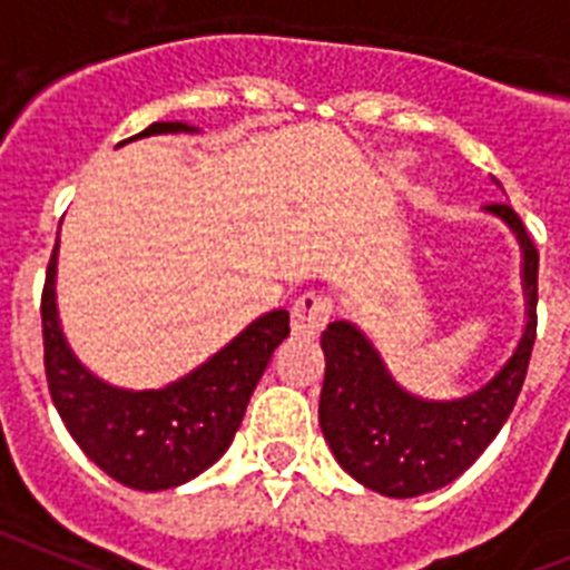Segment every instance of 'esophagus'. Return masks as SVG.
<instances>
[{
    "mask_svg": "<svg viewBox=\"0 0 570 570\" xmlns=\"http://www.w3.org/2000/svg\"><path fill=\"white\" fill-rule=\"evenodd\" d=\"M330 315H333L330 298L315 295V292H306L292 306V333L298 335V338H315L330 324Z\"/></svg>",
    "mask_w": 570,
    "mask_h": 570,
    "instance_id": "1",
    "label": "esophagus"
}]
</instances>
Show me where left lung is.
<instances>
[{
	"mask_svg": "<svg viewBox=\"0 0 570 570\" xmlns=\"http://www.w3.org/2000/svg\"><path fill=\"white\" fill-rule=\"evenodd\" d=\"M488 212L511 226L522 249L524 330L511 358L484 387L453 402L419 399L390 375L373 341L355 324L333 321L321 335L326 358L321 433L341 468L381 497L413 499L462 476L497 439L522 393L537 341L539 252L508 203H491Z\"/></svg>",
	"mask_w": 570,
	"mask_h": 570,
	"instance_id": "left-lung-1",
	"label": "left lung"
}]
</instances>
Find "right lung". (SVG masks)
I'll use <instances>...</instances> for the list:
<instances>
[{"mask_svg":"<svg viewBox=\"0 0 570 570\" xmlns=\"http://www.w3.org/2000/svg\"><path fill=\"white\" fill-rule=\"evenodd\" d=\"M177 131L197 128L186 122H151L128 140ZM57 249L59 240L42 289V344L53 407L73 442L97 468L135 491H166L200 476L229 450L257 381L289 335V313L272 309L261 315L220 353L166 387H111L79 364L62 335L57 315Z\"/></svg>","mask_w":570,"mask_h":570,"instance_id":"obj_1","label":"right lung"}]
</instances>
